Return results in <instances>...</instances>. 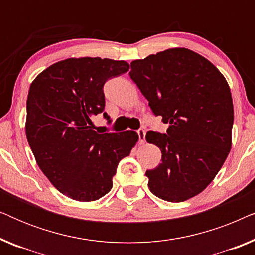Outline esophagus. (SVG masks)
Listing matches in <instances>:
<instances>
[{
	"mask_svg": "<svg viewBox=\"0 0 255 255\" xmlns=\"http://www.w3.org/2000/svg\"><path fill=\"white\" fill-rule=\"evenodd\" d=\"M138 137H139V142H140V144H145V141H146V132H145V130H139L138 131Z\"/></svg>",
	"mask_w": 255,
	"mask_h": 255,
	"instance_id": "34e87169",
	"label": "esophagus"
}]
</instances>
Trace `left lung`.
<instances>
[{"label": "left lung", "mask_w": 255, "mask_h": 255, "mask_svg": "<svg viewBox=\"0 0 255 255\" xmlns=\"http://www.w3.org/2000/svg\"><path fill=\"white\" fill-rule=\"evenodd\" d=\"M128 74L154 115L169 124L167 133H146L162 153V162L146 172L149 190L175 203L196 196L217 175L232 146L228 81L212 62L184 47L132 61Z\"/></svg>", "instance_id": "left-lung-1"}]
</instances>
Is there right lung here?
<instances>
[{"instance_id":"add662e5","label":"right lung","mask_w":255,"mask_h":255,"mask_svg":"<svg viewBox=\"0 0 255 255\" xmlns=\"http://www.w3.org/2000/svg\"><path fill=\"white\" fill-rule=\"evenodd\" d=\"M128 68L124 60L68 58L44 69L30 85L27 141L41 172L72 200L96 201L109 193L118 163L137 144L134 131L100 134L93 123L106 106L104 82Z\"/></svg>"}]
</instances>
